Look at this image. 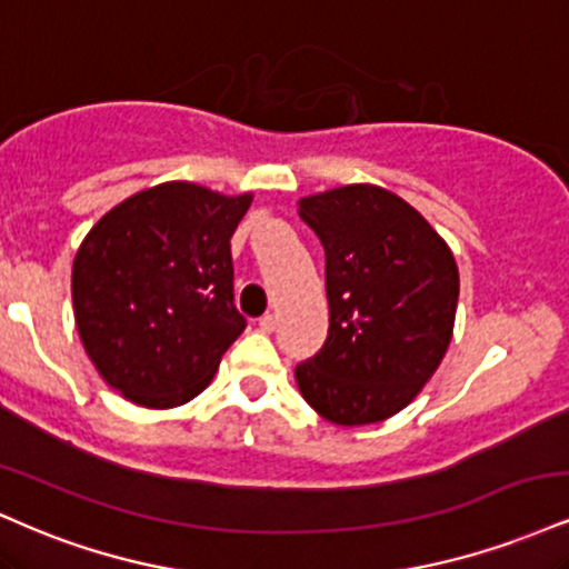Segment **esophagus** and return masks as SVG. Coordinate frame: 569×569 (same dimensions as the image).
<instances>
[{
  "label": "esophagus",
  "mask_w": 569,
  "mask_h": 569,
  "mask_svg": "<svg viewBox=\"0 0 569 569\" xmlns=\"http://www.w3.org/2000/svg\"><path fill=\"white\" fill-rule=\"evenodd\" d=\"M276 326H278V318L276 315H262V318H259V331H264V333H272L276 331Z\"/></svg>",
  "instance_id": "obj_1"
}]
</instances>
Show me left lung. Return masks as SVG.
Instances as JSON below:
<instances>
[{"label": "left lung", "mask_w": 569, "mask_h": 569, "mask_svg": "<svg viewBox=\"0 0 569 569\" xmlns=\"http://www.w3.org/2000/svg\"><path fill=\"white\" fill-rule=\"evenodd\" d=\"M326 249L328 339L299 362L310 408L339 427L379 423L421 392L453 339L458 264L419 211L379 184L299 201Z\"/></svg>", "instance_id": "obj_1"}]
</instances>
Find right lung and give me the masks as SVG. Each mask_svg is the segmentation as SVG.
Listing matches in <instances>:
<instances>
[{
	"label": "right lung",
	"instance_id": "right-lung-1",
	"mask_svg": "<svg viewBox=\"0 0 569 569\" xmlns=\"http://www.w3.org/2000/svg\"><path fill=\"white\" fill-rule=\"evenodd\" d=\"M251 198L161 182L102 214L81 241L71 270L79 339L134 406L193 400L241 337L230 238Z\"/></svg>",
	"mask_w": 569,
	"mask_h": 569
}]
</instances>
